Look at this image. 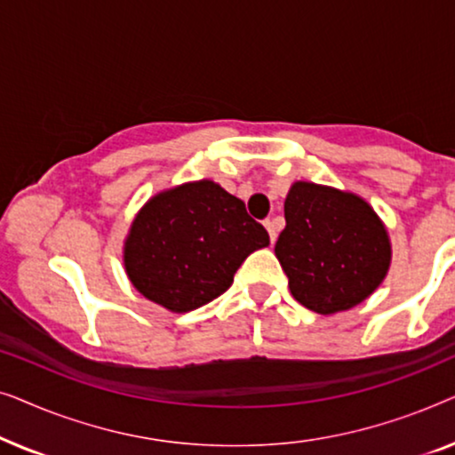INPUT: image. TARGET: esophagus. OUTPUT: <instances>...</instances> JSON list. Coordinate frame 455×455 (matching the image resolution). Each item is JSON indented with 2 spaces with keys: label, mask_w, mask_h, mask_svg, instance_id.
Wrapping results in <instances>:
<instances>
[{
  "label": "esophagus",
  "mask_w": 455,
  "mask_h": 455,
  "mask_svg": "<svg viewBox=\"0 0 455 455\" xmlns=\"http://www.w3.org/2000/svg\"><path fill=\"white\" fill-rule=\"evenodd\" d=\"M265 228H267V232H269L271 242H275L277 240V221L275 220H267Z\"/></svg>",
  "instance_id": "34e87169"
}]
</instances>
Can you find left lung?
Listing matches in <instances>:
<instances>
[{
    "label": "left lung",
    "instance_id": "left-lung-1",
    "mask_svg": "<svg viewBox=\"0 0 455 455\" xmlns=\"http://www.w3.org/2000/svg\"><path fill=\"white\" fill-rule=\"evenodd\" d=\"M275 254L302 307L333 315L356 307L387 275L391 246L369 203L329 186L296 182L283 203Z\"/></svg>",
    "mask_w": 455,
    "mask_h": 455
}]
</instances>
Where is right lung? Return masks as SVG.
<instances>
[{
    "label": "right lung",
    "instance_id": "1",
    "mask_svg": "<svg viewBox=\"0 0 455 455\" xmlns=\"http://www.w3.org/2000/svg\"><path fill=\"white\" fill-rule=\"evenodd\" d=\"M269 234L244 203L211 180L153 196L130 228L124 265L151 302L188 313L221 296L248 254Z\"/></svg>",
    "mask_w": 455,
    "mask_h": 455
}]
</instances>
